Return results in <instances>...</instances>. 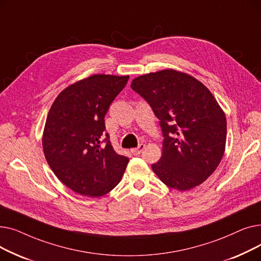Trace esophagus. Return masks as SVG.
Segmentation results:
<instances>
[{
	"label": "esophagus",
	"instance_id": "esophagus-1",
	"mask_svg": "<svg viewBox=\"0 0 261 261\" xmlns=\"http://www.w3.org/2000/svg\"><path fill=\"white\" fill-rule=\"evenodd\" d=\"M144 148H145V145H144V144H141L138 148H133V149L131 150V152H132L134 155H139V154H141V152L143 151Z\"/></svg>",
	"mask_w": 261,
	"mask_h": 261
}]
</instances>
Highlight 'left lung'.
Wrapping results in <instances>:
<instances>
[{
    "label": "left lung",
    "mask_w": 261,
    "mask_h": 261,
    "mask_svg": "<svg viewBox=\"0 0 261 261\" xmlns=\"http://www.w3.org/2000/svg\"><path fill=\"white\" fill-rule=\"evenodd\" d=\"M131 88L151 106L165 138L162 158L151 166L159 179L180 191L206 181L226 143L225 113L211 91L172 68L136 77Z\"/></svg>",
    "instance_id": "8db88e82"
}]
</instances>
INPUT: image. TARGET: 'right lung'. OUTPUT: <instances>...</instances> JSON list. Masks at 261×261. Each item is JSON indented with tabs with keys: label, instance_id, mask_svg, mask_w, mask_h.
I'll list each match as a JSON object with an SVG mask.
<instances>
[{
	"label": "right lung",
	"instance_id": "add662e5",
	"mask_svg": "<svg viewBox=\"0 0 261 261\" xmlns=\"http://www.w3.org/2000/svg\"><path fill=\"white\" fill-rule=\"evenodd\" d=\"M129 76L97 74L65 88L46 117L42 147L58 179L75 193L97 198L121 180L129 159L105 138V116Z\"/></svg>",
	"mask_w": 261,
	"mask_h": 261
}]
</instances>
